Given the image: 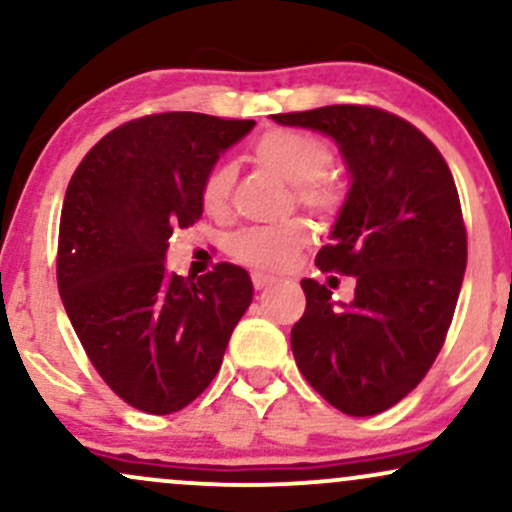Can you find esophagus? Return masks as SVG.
Segmentation results:
<instances>
[{
	"mask_svg": "<svg viewBox=\"0 0 512 512\" xmlns=\"http://www.w3.org/2000/svg\"><path fill=\"white\" fill-rule=\"evenodd\" d=\"M269 284H274V276H269V274H262V272H252V286H255L257 291L267 289Z\"/></svg>",
	"mask_w": 512,
	"mask_h": 512,
	"instance_id": "1",
	"label": "esophagus"
}]
</instances>
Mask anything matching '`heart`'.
<instances>
[{
  "label": "heart",
  "instance_id": "heart-1",
  "mask_svg": "<svg viewBox=\"0 0 512 512\" xmlns=\"http://www.w3.org/2000/svg\"><path fill=\"white\" fill-rule=\"evenodd\" d=\"M252 156L260 166L284 178L296 187L298 202L320 216L337 214L342 207V187L327 178L330 151L322 142L296 129H269L255 144ZM236 168L231 163H219L207 175L202 185V204L209 214H223L228 209ZM308 226L303 221H289L281 226H248L240 228L231 238L228 248L238 262L248 267L279 272L296 260V255L308 243Z\"/></svg>",
  "mask_w": 512,
  "mask_h": 512
}]
</instances>
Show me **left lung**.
<instances>
[{
  "label": "left lung",
  "instance_id": "obj_1",
  "mask_svg": "<svg viewBox=\"0 0 512 512\" xmlns=\"http://www.w3.org/2000/svg\"><path fill=\"white\" fill-rule=\"evenodd\" d=\"M337 144L349 192L317 252L322 272L356 279L349 303L303 279L305 313L291 330L303 378L332 407L373 416L424 380L455 313L467 267L460 197L448 163L414 125L366 105L272 115Z\"/></svg>",
  "mask_w": 512,
  "mask_h": 512
}]
</instances>
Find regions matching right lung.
Returning <instances> with one entry per match:
<instances>
[{
	"mask_svg": "<svg viewBox=\"0 0 512 512\" xmlns=\"http://www.w3.org/2000/svg\"><path fill=\"white\" fill-rule=\"evenodd\" d=\"M255 120L161 113L113 129L72 175L60 216L57 286L88 358L115 395L173 414L219 373L252 303L236 264L166 269L175 228L202 216V185Z\"/></svg>",
	"mask_w": 512,
	"mask_h": 512,
	"instance_id": "obj_1",
	"label": "right lung"
}]
</instances>
